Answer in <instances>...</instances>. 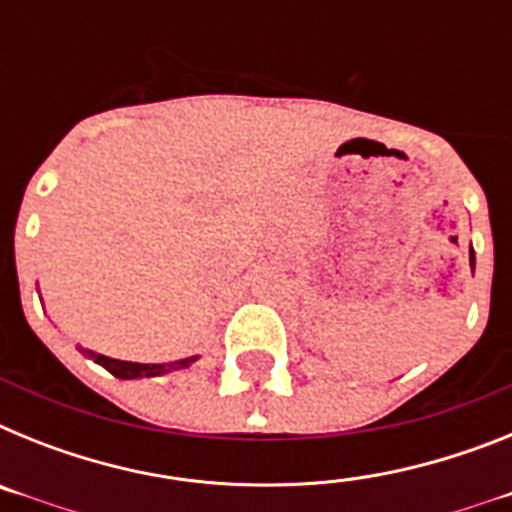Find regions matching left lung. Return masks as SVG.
Segmentation results:
<instances>
[{"label": "left lung", "instance_id": "left-lung-1", "mask_svg": "<svg viewBox=\"0 0 512 512\" xmlns=\"http://www.w3.org/2000/svg\"><path fill=\"white\" fill-rule=\"evenodd\" d=\"M474 261H477L474 259V251H469V266H472V274H474Z\"/></svg>", "mask_w": 512, "mask_h": 512}]
</instances>
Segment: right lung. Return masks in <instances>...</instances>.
I'll return each mask as SVG.
<instances>
[{
  "mask_svg": "<svg viewBox=\"0 0 512 512\" xmlns=\"http://www.w3.org/2000/svg\"><path fill=\"white\" fill-rule=\"evenodd\" d=\"M81 354H87L89 359H94V364L104 366L112 377L117 379H151V377H164L169 372H179V369H187L200 356H187V359L176 361H164V364H140V361H120L112 359V356L97 354V351H89V348H79Z\"/></svg>",
  "mask_w": 512,
  "mask_h": 512,
  "instance_id": "add662e5",
  "label": "right lung"
}]
</instances>
